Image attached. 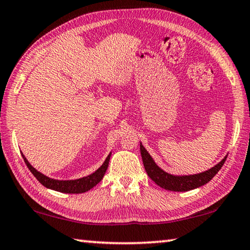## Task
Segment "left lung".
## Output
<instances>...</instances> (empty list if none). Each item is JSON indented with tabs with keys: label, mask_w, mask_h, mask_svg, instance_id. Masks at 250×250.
<instances>
[{
	"label": "left lung",
	"mask_w": 250,
	"mask_h": 250,
	"mask_svg": "<svg viewBox=\"0 0 250 250\" xmlns=\"http://www.w3.org/2000/svg\"><path fill=\"white\" fill-rule=\"evenodd\" d=\"M140 151L143 166H145L146 171L150 179L153 181L155 184H158L160 188L173 192L191 191V189L200 188V186L208 183V182L217 174V172L221 170L227 159V156H225V158H224L218 164H216L214 167H211L205 172L198 173V174L176 176L168 174V173L163 171L162 168H160L156 166L153 159H152L151 155L149 154V152L145 149V146H143L141 143Z\"/></svg>",
	"instance_id": "1"
}]
</instances>
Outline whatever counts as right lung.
I'll return each mask as SVG.
<instances>
[{
  "label": "right lung",
  "mask_w": 250,
  "mask_h": 250,
  "mask_svg": "<svg viewBox=\"0 0 250 250\" xmlns=\"http://www.w3.org/2000/svg\"><path fill=\"white\" fill-rule=\"evenodd\" d=\"M110 155H111V153H109V155L107 156V159H105L103 166H101L96 172L92 173V174L82 177V179H78V180L59 181V180L50 179V177H47L46 175L42 174L41 172L35 170V168H34L31 164L28 163L26 158H25V156L22 154L25 164H26L27 167L29 168V171L33 173V175L35 176L37 180H39L41 184H43L45 188L54 189V191L62 192V193H68V194L84 193V192L89 191L90 188H92L94 186L98 184L99 182L103 180L104 173H105V171H107Z\"/></svg>",
  "instance_id": "right-lung-1"
}]
</instances>
